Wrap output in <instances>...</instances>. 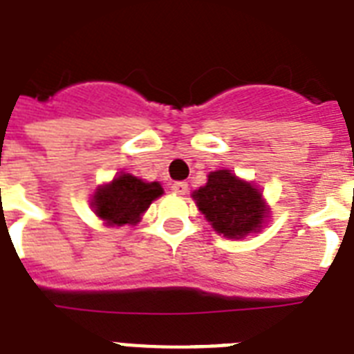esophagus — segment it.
<instances>
[{"mask_svg": "<svg viewBox=\"0 0 354 354\" xmlns=\"http://www.w3.org/2000/svg\"><path fill=\"white\" fill-rule=\"evenodd\" d=\"M171 192L177 195H186V192H188V184L183 183V180H179V183H174L171 184Z\"/></svg>", "mask_w": 354, "mask_h": 354, "instance_id": "obj_1", "label": "esophagus"}]
</instances>
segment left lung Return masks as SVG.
Here are the masks:
<instances>
[{
  "mask_svg": "<svg viewBox=\"0 0 354 354\" xmlns=\"http://www.w3.org/2000/svg\"><path fill=\"white\" fill-rule=\"evenodd\" d=\"M192 197L209 226L226 239H244L261 232L270 217L261 188L226 168L209 171L206 184Z\"/></svg>",
  "mask_w": 354,
  "mask_h": 354,
  "instance_id": "obj_1",
  "label": "left lung"
}]
</instances>
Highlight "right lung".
Masks as SVG:
<instances>
[{
    "label": "right lung",
    "mask_w": 354,
    "mask_h": 354,
    "mask_svg": "<svg viewBox=\"0 0 354 354\" xmlns=\"http://www.w3.org/2000/svg\"><path fill=\"white\" fill-rule=\"evenodd\" d=\"M165 194L160 183L142 180L131 174H118L110 183L95 188L92 195V209L104 226L121 227L124 224L141 223L142 213L150 204Z\"/></svg>",
    "instance_id": "add662e5"
}]
</instances>
